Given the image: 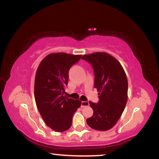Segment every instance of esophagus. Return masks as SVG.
I'll list each match as a JSON object with an SVG mask.
<instances>
[{"instance_id": "obj_1", "label": "esophagus", "mask_w": 159, "mask_h": 159, "mask_svg": "<svg viewBox=\"0 0 159 159\" xmlns=\"http://www.w3.org/2000/svg\"><path fill=\"white\" fill-rule=\"evenodd\" d=\"M89 106V102L88 101H82V103H81V107L82 108H84V107H86V106Z\"/></svg>"}]
</instances>
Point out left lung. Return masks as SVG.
Segmentation results:
<instances>
[{
  "label": "left lung",
  "instance_id": "obj_1",
  "mask_svg": "<svg viewBox=\"0 0 159 159\" xmlns=\"http://www.w3.org/2000/svg\"><path fill=\"white\" fill-rule=\"evenodd\" d=\"M82 59L92 65L95 74V88L99 101H89L93 116L87 119L92 129L106 131L114 127L122 114L127 101L128 82L125 71L118 60L104 52L86 54Z\"/></svg>",
  "mask_w": 159,
  "mask_h": 159
}]
</instances>
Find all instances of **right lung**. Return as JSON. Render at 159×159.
<instances>
[{"label": "right lung", "mask_w": 159, "mask_h": 159, "mask_svg": "<svg viewBox=\"0 0 159 159\" xmlns=\"http://www.w3.org/2000/svg\"><path fill=\"white\" fill-rule=\"evenodd\" d=\"M82 55L66 53H50L37 69L34 80V99L37 108L48 127L61 132L68 130L72 117L82 102L66 97L69 70Z\"/></svg>", "instance_id": "obj_1"}]
</instances>
